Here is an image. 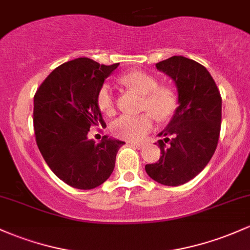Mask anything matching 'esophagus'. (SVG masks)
<instances>
[{"label": "esophagus", "instance_id": "obj_1", "mask_svg": "<svg viewBox=\"0 0 250 250\" xmlns=\"http://www.w3.org/2000/svg\"><path fill=\"white\" fill-rule=\"evenodd\" d=\"M130 145H131V146H134V147L139 148V149H140V148L144 147V144H142V142H134V141H131V142H130Z\"/></svg>", "mask_w": 250, "mask_h": 250}]
</instances>
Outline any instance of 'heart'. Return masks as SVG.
Wrapping results in <instances>:
<instances>
[{
  "label": "heart",
  "mask_w": 250,
  "mask_h": 250,
  "mask_svg": "<svg viewBox=\"0 0 250 250\" xmlns=\"http://www.w3.org/2000/svg\"><path fill=\"white\" fill-rule=\"evenodd\" d=\"M121 83L142 95L141 109L149 111L155 119L165 121L173 115L178 104L177 95L172 87L159 85L154 76L144 71H131L121 77ZM97 104L104 114H114L115 96L109 84H103L98 90ZM150 114L121 115L112 122V133L119 138L127 140L144 139L153 128Z\"/></svg>",
  "instance_id": "obj_1"
}]
</instances>
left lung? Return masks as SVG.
<instances>
[{
    "mask_svg": "<svg viewBox=\"0 0 250 250\" xmlns=\"http://www.w3.org/2000/svg\"><path fill=\"white\" fill-rule=\"evenodd\" d=\"M156 68L175 82L179 106L166 129L159 134L166 136L158 141L160 159L145 168L155 182L179 186L201 173L215 153L221 131L222 97L209 71L194 60L174 56L158 62ZM169 135L172 139L167 138Z\"/></svg>",
    "mask_w": 250,
    "mask_h": 250,
    "instance_id": "8db88e82",
    "label": "left lung"
}]
</instances>
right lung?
<instances>
[{"instance_id":"obj_1","label":"right lung","mask_w":250,"mask_h":250,"mask_svg":"<svg viewBox=\"0 0 250 250\" xmlns=\"http://www.w3.org/2000/svg\"><path fill=\"white\" fill-rule=\"evenodd\" d=\"M117 66L71 60L54 68L34 95L33 125L41 155L60 180L79 190L97 188L110 177L125 144L105 135L100 144L87 138L90 128L105 125L97 92Z\"/></svg>"}]
</instances>
